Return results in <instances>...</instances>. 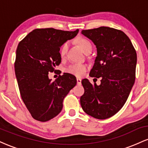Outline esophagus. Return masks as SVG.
<instances>
[{"label": "esophagus", "mask_w": 148, "mask_h": 148, "mask_svg": "<svg viewBox=\"0 0 148 148\" xmlns=\"http://www.w3.org/2000/svg\"><path fill=\"white\" fill-rule=\"evenodd\" d=\"M76 82H77L78 85H81V79H79V78H77V79H76Z\"/></svg>", "instance_id": "34e87169"}]
</instances>
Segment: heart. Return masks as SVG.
<instances>
[{
    "label": "heart",
    "mask_w": 148,
    "mask_h": 148,
    "mask_svg": "<svg viewBox=\"0 0 148 148\" xmlns=\"http://www.w3.org/2000/svg\"><path fill=\"white\" fill-rule=\"evenodd\" d=\"M76 42L86 53H90L92 51V44L91 43V42L88 39L86 38V37H78L76 39ZM67 49H68V43L67 42H64L61 45L60 48L59 49V53H60V57L62 58H63L65 56ZM87 69L88 67L86 64L73 63L69 65L65 69V72L76 76H78V77H81V76L84 75V73L87 70Z\"/></svg>",
    "instance_id": "heart-1"
}]
</instances>
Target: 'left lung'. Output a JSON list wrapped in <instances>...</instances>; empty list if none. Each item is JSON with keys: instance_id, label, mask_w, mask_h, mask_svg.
Returning a JSON list of instances; mask_svg holds the SVG:
<instances>
[{"instance_id": "8db88e82", "label": "left lung", "mask_w": 148, "mask_h": 148, "mask_svg": "<svg viewBox=\"0 0 148 148\" xmlns=\"http://www.w3.org/2000/svg\"><path fill=\"white\" fill-rule=\"evenodd\" d=\"M81 33L97 49L90 76L101 79L99 86L96 81L92 84L88 79L82 80L81 107L93 118H109L123 108L135 82L136 52L130 38L120 30L101 26Z\"/></svg>"}]
</instances>
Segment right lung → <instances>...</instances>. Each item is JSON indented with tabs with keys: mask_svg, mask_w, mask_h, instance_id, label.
<instances>
[{
	"mask_svg": "<svg viewBox=\"0 0 148 148\" xmlns=\"http://www.w3.org/2000/svg\"><path fill=\"white\" fill-rule=\"evenodd\" d=\"M78 33V29L37 28L18 43L14 62L18 89L27 109L37 121H49L58 115L64 97L76 86L72 74L64 73L52 81L49 73L56 72L55 67L61 62V45Z\"/></svg>",
	"mask_w": 148,
	"mask_h": 148,
	"instance_id": "1",
	"label": "right lung"
}]
</instances>
